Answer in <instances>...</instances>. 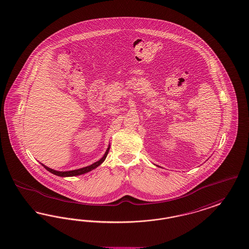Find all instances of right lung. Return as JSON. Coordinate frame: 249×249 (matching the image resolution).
I'll use <instances>...</instances> for the list:
<instances>
[{
  "label": "right lung",
  "instance_id": "obj_1",
  "mask_svg": "<svg viewBox=\"0 0 249 249\" xmlns=\"http://www.w3.org/2000/svg\"><path fill=\"white\" fill-rule=\"evenodd\" d=\"M109 149H110V146L108 147L106 152H105V154L103 155V157H102L100 160L94 162L91 165L87 166V167H84V168H80V169H77V170L67 171V172H59V171H55V170H53V169H51V168L47 167V166L42 164V163H41V164H42V166L46 169L47 171H49L50 173H52V174H53V175H58V176H61V177H70V176H76V175H84V174H86V173H89V172L92 171L95 168H97L98 166L101 165L102 162L105 160L107 155H108Z\"/></svg>",
  "mask_w": 249,
  "mask_h": 249
}]
</instances>
